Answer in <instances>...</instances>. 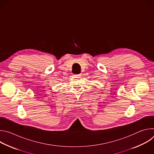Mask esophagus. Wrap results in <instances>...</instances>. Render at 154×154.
<instances>
[{
  "label": "esophagus",
  "mask_w": 154,
  "mask_h": 154,
  "mask_svg": "<svg viewBox=\"0 0 154 154\" xmlns=\"http://www.w3.org/2000/svg\"><path fill=\"white\" fill-rule=\"evenodd\" d=\"M74 76H76V77H80V76H81V74H74Z\"/></svg>",
  "instance_id": "34e87169"
}]
</instances>
